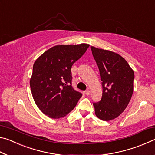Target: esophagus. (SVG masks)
<instances>
[{"mask_svg": "<svg viewBox=\"0 0 155 155\" xmlns=\"http://www.w3.org/2000/svg\"><path fill=\"white\" fill-rule=\"evenodd\" d=\"M85 94L86 96H89L90 94V91L89 90H86V91H85Z\"/></svg>", "mask_w": 155, "mask_h": 155, "instance_id": "esophagus-1", "label": "esophagus"}]
</instances>
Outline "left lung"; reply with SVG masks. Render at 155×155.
Listing matches in <instances>:
<instances>
[{
    "instance_id": "left-lung-1",
    "label": "left lung",
    "mask_w": 155,
    "mask_h": 155,
    "mask_svg": "<svg viewBox=\"0 0 155 155\" xmlns=\"http://www.w3.org/2000/svg\"><path fill=\"white\" fill-rule=\"evenodd\" d=\"M103 86L101 101L94 103L95 114L103 121L118 117L127 108L133 92L134 72L120 54L91 46Z\"/></svg>"
}]
</instances>
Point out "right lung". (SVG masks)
Listing matches in <instances>:
<instances>
[{"label": "right lung", "mask_w": 155, "mask_h": 155, "mask_svg": "<svg viewBox=\"0 0 155 155\" xmlns=\"http://www.w3.org/2000/svg\"><path fill=\"white\" fill-rule=\"evenodd\" d=\"M90 45H57L41 54L33 64L31 93L40 111L52 118L64 117L77 105L82 94L72 86L71 68Z\"/></svg>", "instance_id": "obj_1"}]
</instances>
